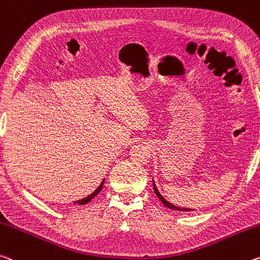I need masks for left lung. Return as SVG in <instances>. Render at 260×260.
<instances>
[{"label": "left lung", "instance_id": "8db88e82", "mask_svg": "<svg viewBox=\"0 0 260 260\" xmlns=\"http://www.w3.org/2000/svg\"><path fill=\"white\" fill-rule=\"evenodd\" d=\"M152 185H154V192H155V194L157 196L158 199H159L160 201H162V204H163L164 206H167L168 208H170V209H175V211H182V212H189V211H193V209H191V208H182V207H177V206H174L172 204H170V203H169V201H167L166 199H164V198L162 197V194H159V192H158L157 187H156V185H155V182H154V180H152Z\"/></svg>", "mask_w": 260, "mask_h": 260}]
</instances>
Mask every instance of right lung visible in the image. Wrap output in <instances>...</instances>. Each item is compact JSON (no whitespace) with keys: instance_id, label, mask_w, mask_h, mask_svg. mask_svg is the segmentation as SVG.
I'll return each instance as SVG.
<instances>
[{"instance_id":"right-lung-1","label":"right lung","mask_w":260,"mask_h":260,"mask_svg":"<svg viewBox=\"0 0 260 260\" xmlns=\"http://www.w3.org/2000/svg\"><path fill=\"white\" fill-rule=\"evenodd\" d=\"M104 182H105V180H103V182L101 183L100 186H98L96 189H94V191L91 193V194L88 196V197H86V198H83V199H81V200H77V201H75V203H74V204H78V205H85V204H88L89 201H91V200L93 199V198L96 197V196L98 194V193L101 192V189L103 188V185H104Z\"/></svg>"}]
</instances>
